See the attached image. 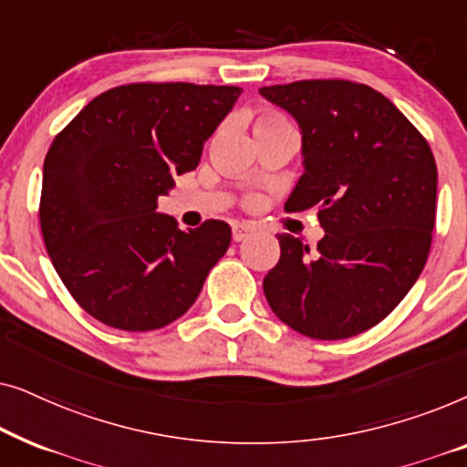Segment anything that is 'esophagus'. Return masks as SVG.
<instances>
[{"label": "esophagus", "mask_w": 467, "mask_h": 467, "mask_svg": "<svg viewBox=\"0 0 467 467\" xmlns=\"http://www.w3.org/2000/svg\"><path fill=\"white\" fill-rule=\"evenodd\" d=\"M254 234L253 225H234V240L235 242H244L246 238H251Z\"/></svg>", "instance_id": "esophagus-1"}]
</instances>
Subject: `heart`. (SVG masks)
<instances>
[{"instance_id": "1", "label": "heart", "mask_w": 467, "mask_h": 467, "mask_svg": "<svg viewBox=\"0 0 467 467\" xmlns=\"http://www.w3.org/2000/svg\"><path fill=\"white\" fill-rule=\"evenodd\" d=\"M276 120H285V119L280 117V114H276V112L264 110V112H259L257 120H254V127H257V125H267V123H276Z\"/></svg>"}]
</instances>
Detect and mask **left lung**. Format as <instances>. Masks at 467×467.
I'll return each mask as SVG.
<instances>
[{"label":"left lung","mask_w":467,"mask_h":467,"mask_svg":"<svg viewBox=\"0 0 467 467\" xmlns=\"http://www.w3.org/2000/svg\"><path fill=\"white\" fill-rule=\"evenodd\" d=\"M302 130L306 171L286 213L317 208V253L278 234L264 278L280 321L315 340L372 329L406 297L427 264L436 225V159L417 127L376 88L318 78L264 87Z\"/></svg>","instance_id":"left-lung-1"}]
</instances>
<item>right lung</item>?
<instances>
[{
  "label": "right lung",
  "instance_id": "1",
  "mask_svg": "<svg viewBox=\"0 0 467 467\" xmlns=\"http://www.w3.org/2000/svg\"><path fill=\"white\" fill-rule=\"evenodd\" d=\"M240 87L131 82L101 93L57 133L44 159L40 227L57 274L108 327L161 329L200 296L232 227L182 232L157 197L197 168Z\"/></svg>",
  "mask_w": 467,
  "mask_h": 467
}]
</instances>
